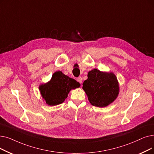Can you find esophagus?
<instances>
[{"mask_svg":"<svg viewBox=\"0 0 154 154\" xmlns=\"http://www.w3.org/2000/svg\"><path fill=\"white\" fill-rule=\"evenodd\" d=\"M77 82H79L80 84H82V77H78V78H77Z\"/></svg>","mask_w":154,"mask_h":154,"instance_id":"obj_1","label":"esophagus"}]
</instances>
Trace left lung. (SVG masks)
I'll return each mask as SVG.
<instances>
[{
	"label": "left lung",
	"instance_id": "8db88e82",
	"mask_svg": "<svg viewBox=\"0 0 154 154\" xmlns=\"http://www.w3.org/2000/svg\"><path fill=\"white\" fill-rule=\"evenodd\" d=\"M88 77L82 84V89L92 106L103 108L117 98L119 88L117 78L112 72L94 69L89 72Z\"/></svg>",
	"mask_w": 154,
	"mask_h": 154
}]
</instances>
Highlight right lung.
I'll return each mask as SVG.
<instances>
[{"instance_id": "right-lung-1", "label": "right lung", "mask_w": 154, "mask_h": 154, "mask_svg": "<svg viewBox=\"0 0 154 154\" xmlns=\"http://www.w3.org/2000/svg\"><path fill=\"white\" fill-rule=\"evenodd\" d=\"M80 85L75 79L63 74L61 71H57L53 73L49 82L40 85L39 89L46 104L56 106L63 103L69 92Z\"/></svg>"}]
</instances>
